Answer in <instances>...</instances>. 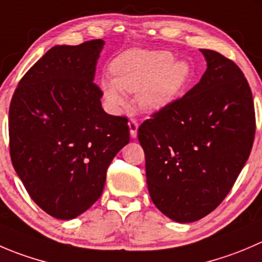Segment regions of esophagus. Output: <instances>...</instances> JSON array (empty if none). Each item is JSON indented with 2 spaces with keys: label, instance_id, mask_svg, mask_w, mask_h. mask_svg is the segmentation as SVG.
<instances>
[{
  "label": "esophagus",
  "instance_id": "1",
  "mask_svg": "<svg viewBox=\"0 0 262 262\" xmlns=\"http://www.w3.org/2000/svg\"><path fill=\"white\" fill-rule=\"evenodd\" d=\"M128 125H129V132H130L132 138H136L137 130H138V121H137V119L132 118L130 120H129Z\"/></svg>",
  "mask_w": 262,
  "mask_h": 262
}]
</instances>
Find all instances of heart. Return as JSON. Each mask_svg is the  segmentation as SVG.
<instances>
[{
    "instance_id": "heart-1",
    "label": "heart",
    "mask_w": 262,
    "mask_h": 262,
    "mask_svg": "<svg viewBox=\"0 0 262 262\" xmlns=\"http://www.w3.org/2000/svg\"><path fill=\"white\" fill-rule=\"evenodd\" d=\"M114 79L101 83L105 100L111 107L126 103L123 91L138 93V102L146 110H159L166 106L188 82L190 70L184 61H174L165 51L130 50L111 63Z\"/></svg>"
}]
</instances>
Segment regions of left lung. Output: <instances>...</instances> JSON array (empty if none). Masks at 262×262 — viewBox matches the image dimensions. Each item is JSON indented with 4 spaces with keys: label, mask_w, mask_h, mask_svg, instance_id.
<instances>
[{
    "label": "left lung",
    "mask_w": 262,
    "mask_h": 262,
    "mask_svg": "<svg viewBox=\"0 0 262 262\" xmlns=\"http://www.w3.org/2000/svg\"><path fill=\"white\" fill-rule=\"evenodd\" d=\"M207 69L192 90L151 114L138 128L155 206L178 223L214 211L251 154L256 116L237 63L201 50Z\"/></svg>",
    "instance_id": "8db88e82"
}]
</instances>
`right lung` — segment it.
<instances>
[{"mask_svg":"<svg viewBox=\"0 0 262 262\" xmlns=\"http://www.w3.org/2000/svg\"><path fill=\"white\" fill-rule=\"evenodd\" d=\"M103 43L48 50L10 103L12 166L30 199L56 219H74L100 199L111 161L129 142L128 119L103 111L93 82Z\"/></svg>","mask_w":262,"mask_h":262,"instance_id":"1","label":"right lung"}]
</instances>
